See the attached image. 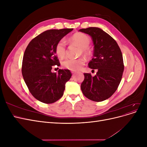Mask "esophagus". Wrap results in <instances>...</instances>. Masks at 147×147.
Returning a JSON list of instances; mask_svg holds the SVG:
<instances>
[{
  "label": "esophagus",
  "mask_w": 147,
  "mask_h": 147,
  "mask_svg": "<svg viewBox=\"0 0 147 147\" xmlns=\"http://www.w3.org/2000/svg\"><path fill=\"white\" fill-rule=\"evenodd\" d=\"M72 74H76V71H72Z\"/></svg>",
  "instance_id": "obj_1"
}]
</instances>
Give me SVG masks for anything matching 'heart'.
<instances>
[{
  "mask_svg": "<svg viewBox=\"0 0 147 147\" xmlns=\"http://www.w3.org/2000/svg\"><path fill=\"white\" fill-rule=\"evenodd\" d=\"M70 41L75 43L82 47V53L84 55L90 54L89 46L90 45L91 39L88 35L82 33H76L70 37ZM55 52L59 57H64L66 53V45L64 39H61L56 43L55 47ZM84 64V59L82 57L77 59L66 58L62 63V65L64 68L72 71L79 70Z\"/></svg>",
  "mask_w": 147,
  "mask_h": 147,
  "instance_id": "heart-1",
  "label": "heart"
}]
</instances>
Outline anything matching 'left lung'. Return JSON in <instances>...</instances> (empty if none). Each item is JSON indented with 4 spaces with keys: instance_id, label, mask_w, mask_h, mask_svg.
Masks as SVG:
<instances>
[{
    "instance_id": "8db88e82",
    "label": "left lung",
    "mask_w": 147,
    "mask_h": 147,
    "mask_svg": "<svg viewBox=\"0 0 147 147\" xmlns=\"http://www.w3.org/2000/svg\"><path fill=\"white\" fill-rule=\"evenodd\" d=\"M79 31L92 38L94 57L88 66L92 70H97L94 77L91 74H84L81 90L89 99L95 102L105 100L113 94L121 80L124 71L122 53L117 42L101 29L91 27Z\"/></svg>"
}]
</instances>
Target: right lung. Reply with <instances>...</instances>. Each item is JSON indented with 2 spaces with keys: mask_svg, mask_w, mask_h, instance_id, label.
<instances>
[{
  "mask_svg": "<svg viewBox=\"0 0 147 147\" xmlns=\"http://www.w3.org/2000/svg\"><path fill=\"white\" fill-rule=\"evenodd\" d=\"M73 29H51L39 34L30 42L24 53L22 75L30 92L38 100L52 104L63 96L65 85L71 76L68 69L51 72L53 65L59 66L55 47Z\"/></svg>",
  "mask_w": 147,
  "mask_h": 147,
  "instance_id": "obj_1",
  "label": "right lung"
}]
</instances>
